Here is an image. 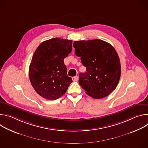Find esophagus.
Listing matches in <instances>:
<instances>
[{
    "mask_svg": "<svg viewBox=\"0 0 148 148\" xmlns=\"http://www.w3.org/2000/svg\"><path fill=\"white\" fill-rule=\"evenodd\" d=\"M78 76H75V77H72V79L73 81H77L78 79Z\"/></svg>",
    "mask_w": 148,
    "mask_h": 148,
    "instance_id": "34e87169",
    "label": "esophagus"
}]
</instances>
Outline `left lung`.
I'll return each mask as SVG.
<instances>
[{
    "label": "left lung",
    "instance_id": "8db88e82",
    "mask_svg": "<svg viewBox=\"0 0 148 148\" xmlns=\"http://www.w3.org/2000/svg\"><path fill=\"white\" fill-rule=\"evenodd\" d=\"M75 54L80 57L87 72L79 74V84L95 99L107 97L116 87L121 63L114 47L99 39L75 41Z\"/></svg>",
    "mask_w": 148,
    "mask_h": 148
}]
</instances>
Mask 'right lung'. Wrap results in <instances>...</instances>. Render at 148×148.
I'll use <instances>...</instances> for the list:
<instances>
[{
	"label": "right lung",
	"instance_id": "right-lung-1",
	"mask_svg": "<svg viewBox=\"0 0 148 148\" xmlns=\"http://www.w3.org/2000/svg\"><path fill=\"white\" fill-rule=\"evenodd\" d=\"M72 42L57 37L45 41L33 56L29 70L30 81L36 92L45 99L61 97L73 82L64 63L71 52Z\"/></svg>",
	"mask_w": 148,
	"mask_h": 148
}]
</instances>
